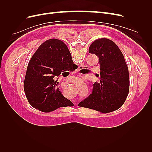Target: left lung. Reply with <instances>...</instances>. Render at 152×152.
<instances>
[{
  "label": "left lung",
  "mask_w": 152,
  "mask_h": 152,
  "mask_svg": "<svg viewBox=\"0 0 152 152\" xmlns=\"http://www.w3.org/2000/svg\"><path fill=\"white\" fill-rule=\"evenodd\" d=\"M89 52L99 58L100 82H95L92 94L78 106L104 113L113 112L122 107L129 91V70L124 55L115 43L104 38L94 40Z\"/></svg>",
  "instance_id": "left-lung-1"
}]
</instances>
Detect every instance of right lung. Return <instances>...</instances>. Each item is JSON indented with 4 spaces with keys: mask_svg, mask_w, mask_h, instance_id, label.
Returning a JSON list of instances; mask_svg holds the SVG:
<instances>
[{
    "mask_svg": "<svg viewBox=\"0 0 152 152\" xmlns=\"http://www.w3.org/2000/svg\"><path fill=\"white\" fill-rule=\"evenodd\" d=\"M77 67L63 41L50 39L41 44L28 63L24 82L25 93L31 107L48 113L74 105L63 96L54 79Z\"/></svg>",
    "mask_w": 152,
    "mask_h": 152,
    "instance_id": "add662e5",
    "label": "right lung"
}]
</instances>
